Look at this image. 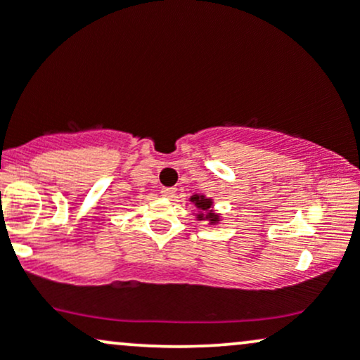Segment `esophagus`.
<instances>
[{
	"mask_svg": "<svg viewBox=\"0 0 360 360\" xmlns=\"http://www.w3.org/2000/svg\"><path fill=\"white\" fill-rule=\"evenodd\" d=\"M160 193H162L164 198H169V200L176 198V189L174 188H164Z\"/></svg>",
	"mask_w": 360,
	"mask_h": 360,
	"instance_id": "obj_1",
	"label": "esophagus"
}]
</instances>
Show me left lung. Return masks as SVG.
<instances>
[{
  "instance_id": "obj_1",
  "label": "left lung",
  "mask_w": 360,
  "mask_h": 360,
  "mask_svg": "<svg viewBox=\"0 0 360 360\" xmlns=\"http://www.w3.org/2000/svg\"><path fill=\"white\" fill-rule=\"evenodd\" d=\"M191 201H193V205L200 210V213L196 214L198 220H210V223L220 221L218 214L213 213V210H212L213 203L210 198H205L203 194H194V196H191Z\"/></svg>"
}]
</instances>
